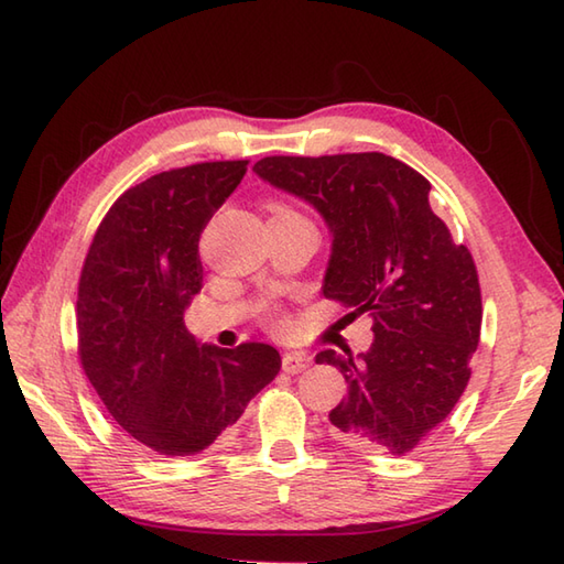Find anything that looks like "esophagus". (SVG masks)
I'll list each match as a JSON object with an SVG mask.
<instances>
[{"label":"esophagus","instance_id":"34e87169","mask_svg":"<svg viewBox=\"0 0 564 564\" xmlns=\"http://www.w3.org/2000/svg\"><path fill=\"white\" fill-rule=\"evenodd\" d=\"M310 364H313V358L305 356V354H285L283 356V370H285V373H291V376L303 373L305 368H310Z\"/></svg>","mask_w":564,"mask_h":564}]
</instances>
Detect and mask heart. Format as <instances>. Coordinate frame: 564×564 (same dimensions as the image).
Instances as JSON below:
<instances>
[{
    "mask_svg": "<svg viewBox=\"0 0 564 564\" xmlns=\"http://www.w3.org/2000/svg\"><path fill=\"white\" fill-rule=\"evenodd\" d=\"M275 213H293V210H289V208H283V206H279V208H275Z\"/></svg>",
    "mask_w": 564,
    "mask_h": 564,
    "instance_id": "1",
    "label": "heart"
}]
</instances>
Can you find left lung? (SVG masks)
Masks as SVG:
<instances>
[{
  "label": "left lung",
  "instance_id": "obj_1",
  "mask_svg": "<svg viewBox=\"0 0 564 564\" xmlns=\"http://www.w3.org/2000/svg\"><path fill=\"white\" fill-rule=\"evenodd\" d=\"M254 174L322 215L332 235L322 293L373 319L368 351L315 356L349 386L329 412L334 431L356 448L404 455L470 380L482 325L470 251L431 210L426 178L382 152L263 158Z\"/></svg>",
  "mask_w": 564,
  "mask_h": 564
}]
</instances>
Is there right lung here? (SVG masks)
Here are the masks:
<instances>
[{
  "instance_id": "1",
  "label": "right lung",
  "mask_w": 564,
  "mask_h": 564,
  "mask_svg": "<svg viewBox=\"0 0 564 564\" xmlns=\"http://www.w3.org/2000/svg\"><path fill=\"white\" fill-rule=\"evenodd\" d=\"M247 162H203L128 188L91 239L77 293L79 358L116 424L160 455L230 434L279 376L269 344H200L184 310L203 285L198 239Z\"/></svg>"
}]
</instances>
